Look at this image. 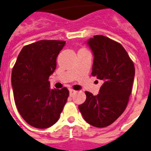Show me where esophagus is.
<instances>
[{
  "label": "esophagus",
  "mask_w": 151,
  "mask_h": 151,
  "mask_svg": "<svg viewBox=\"0 0 151 151\" xmlns=\"http://www.w3.org/2000/svg\"><path fill=\"white\" fill-rule=\"evenodd\" d=\"M77 93V91L74 90V89H69V94H70L71 96H73L75 93Z\"/></svg>",
  "instance_id": "34e87169"
}]
</instances>
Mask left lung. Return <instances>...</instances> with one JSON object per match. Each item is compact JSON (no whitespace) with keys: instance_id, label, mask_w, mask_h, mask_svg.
<instances>
[{"instance_id":"obj_1","label":"left lung","mask_w":151,"mask_h":151,"mask_svg":"<svg viewBox=\"0 0 151 151\" xmlns=\"http://www.w3.org/2000/svg\"><path fill=\"white\" fill-rule=\"evenodd\" d=\"M94 55L92 76L103 81L99 93L85 92L86 99L78 106L86 121L106 127L124 112L131 94L135 68L122 45L103 35L87 42Z\"/></svg>"}]
</instances>
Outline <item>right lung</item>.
<instances>
[{
	"label": "right lung",
	"instance_id": "obj_1",
	"mask_svg": "<svg viewBox=\"0 0 151 151\" xmlns=\"http://www.w3.org/2000/svg\"><path fill=\"white\" fill-rule=\"evenodd\" d=\"M65 41L41 40L23 47L11 74L17 109L34 127L45 129L58 121L69 92L52 89L48 78L56 68V58Z\"/></svg>",
	"mask_w": 151,
	"mask_h": 151
}]
</instances>
